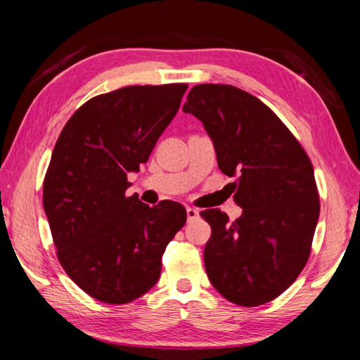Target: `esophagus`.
I'll return each mask as SVG.
<instances>
[{"label": "esophagus", "instance_id": "1", "mask_svg": "<svg viewBox=\"0 0 360 360\" xmlns=\"http://www.w3.org/2000/svg\"><path fill=\"white\" fill-rule=\"evenodd\" d=\"M186 211H187V219H188V221H193V219H197V217L200 216V212H198V210H195V208H192V206H187V208H186Z\"/></svg>", "mask_w": 360, "mask_h": 360}]
</instances>
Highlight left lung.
<instances>
[{
    "label": "left lung",
    "mask_w": 360,
    "mask_h": 360,
    "mask_svg": "<svg viewBox=\"0 0 360 360\" xmlns=\"http://www.w3.org/2000/svg\"><path fill=\"white\" fill-rule=\"evenodd\" d=\"M182 111L203 122L217 165L231 182L243 214H200L211 225L205 268L222 297L240 307L275 300L307 265L319 217L311 160L283 120L233 85L198 84Z\"/></svg>",
    "instance_id": "8db88e82"
}]
</instances>
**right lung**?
<instances>
[{"label": "right lung", "mask_w": 360, "mask_h": 360, "mask_svg": "<svg viewBox=\"0 0 360 360\" xmlns=\"http://www.w3.org/2000/svg\"><path fill=\"white\" fill-rule=\"evenodd\" d=\"M187 84L130 85L94 96L66 122L49 163L42 205L57 257L85 294L109 304L144 295L184 227L181 203L127 197L129 173L148 162Z\"/></svg>", "instance_id": "1"}]
</instances>
